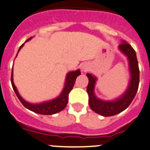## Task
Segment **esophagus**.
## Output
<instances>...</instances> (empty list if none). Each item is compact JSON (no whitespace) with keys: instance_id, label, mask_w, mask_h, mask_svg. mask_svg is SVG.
<instances>
[{"instance_id":"34e87169","label":"esophagus","mask_w":150,"mask_h":150,"mask_svg":"<svg viewBox=\"0 0 150 150\" xmlns=\"http://www.w3.org/2000/svg\"><path fill=\"white\" fill-rule=\"evenodd\" d=\"M89 69V67L87 63H83V64H82V66H81L82 72H86V71H87V69Z\"/></svg>"}]
</instances>
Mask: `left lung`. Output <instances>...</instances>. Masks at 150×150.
Instances as JSON below:
<instances>
[{"label":"left lung","instance_id":"obj_1","mask_svg":"<svg viewBox=\"0 0 150 150\" xmlns=\"http://www.w3.org/2000/svg\"><path fill=\"white\" fill-rule=\"evenodd\" d=\"M118 48L125 56L127 57L130 73V80L127 89L120 96L110 101H105L98 98L94 93L97 78L93 74H87L89 79L87 87V92L89 96V105L90 108L96 114L103 117L116 115L125 110L132 103L138 90L140 71L135 51L124 40H122V43L119 45Z\"/></svg>","mask_w":150,"mask_h":150}]
</instances>
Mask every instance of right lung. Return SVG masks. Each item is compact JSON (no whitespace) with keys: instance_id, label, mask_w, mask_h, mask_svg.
Wrapping results in <instances>:
<instances>
[{"instance_id":"1","label":"right lung","mask_w":150,"mask_h":150,"mask_svg":"<svg viewBox=\"0 0 150 150\" xmlns=\"http://www.w3.org/2000/svg\"><path fill=\"white\" fill-rule=\"evenodd\" d=\"M30 39V38L27 40L26 42L29 41ZM25 43L20 46L18 52H19L21 48H22L23 45H25ZM17 53V55H18ZM16 55V56H17ZM81 75L80 69H77L76 71H71V72H68L66 76V81L65 83H64V87H63V90H62L61 93L56 97L54 99L52 100L46 101V102H43L41 103H30V102H27L22 97L20 96L19 93H18V90L15 86L14 82H13V69H12V75H11V83L12 86H13V90H14L15 93L16 94L17 97L20 100V102L22 103V105L25 106L26 108L28 110H31V111L40 114H43V115H52V114H57L58 112L61 111L63 109L67 107V103H68V98H69V92L72 90L75 84V80H76L77 77L78 75Z\"/></svg>"}]
</instances>
